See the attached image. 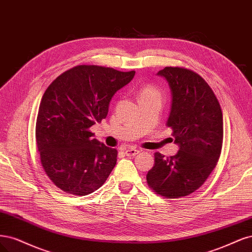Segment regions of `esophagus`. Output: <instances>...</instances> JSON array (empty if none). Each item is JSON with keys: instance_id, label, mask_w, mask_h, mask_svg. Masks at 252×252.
<instances>
[{"instance_id": "esophagus-1", "label": "esophagus", "mask_w": 252, "mask_h": 252, "mask_svg": "<svg viewBox=\"0 0 252 252\" xmlns=\"http://www.w3.org/2000/svg\"><path fill=\"white\" fill-rule=\"evenodd\" d=\"M139 152H140L139 150H136V149H126L125 151L126 156H136L137 154H139Z\"/></svg>"}]
</instances>
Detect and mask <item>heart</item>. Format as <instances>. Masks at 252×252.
<instances>
[{
  "label": "heart",
  "instance_id": "1",
  "mask_svg": "<svg viewBox=\"0 0 252 252\" xmlns=\"http://www.w3.org/2000/svg\"><path fill=\"white\" fill-rule=\"evenodd\" d=\"M139 96H140V99H142V98H145V97L160 96V92L155 86L147 85V86H144L143 88H141Z\"/></svg>",
  "mask_w": 252,
  "mask_h": 252
}]
</instances>
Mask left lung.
<instances>
[{"label":"left lung","mask_w":252,"mask_h":252,"mask_svg":"<svg viewBox=\"0 0 252 252\" xmlns=\"http://www.w3.org/2000/svg\"><path fill=\"white\" fill-rule=\"evenodd\" d=\"M158 75L165 77L172 92L166 126L179 151L169 158L155 153L147 181L157 194L178 199L200 189L216 167L223 144V114L213 89L198 73L165 67Z\"/></svg>","instance_id":"8db88e82"}]
</instances>
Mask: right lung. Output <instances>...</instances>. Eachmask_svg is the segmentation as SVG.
Listing matches in <instances>:
<instances>
[{
    "instance_id": "obj_1",
    "label": "right lung",
    "mask_w": 252,
    "mask_h": 252,
    "mask_svg": "<svg viewBox=\"0 0 252 252\" xmlns=\"http://www.w3.org/2000/svg\"><path fill=\"white\" fill-rule=\"evenodd\" d=\"M135 71L79 64L56 77L39 103L35 141L40 163L63 191L86 196L108 179L117 161V150L93 139L90 127L108 115L119 89Z\"/></svg>"
}]
</instances>
